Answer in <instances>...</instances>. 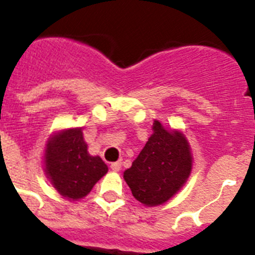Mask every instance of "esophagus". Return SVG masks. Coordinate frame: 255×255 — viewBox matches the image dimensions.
I'll return each mask as SVG.
<instances>
[{
	"instance_id": "34e87169",
	"label": "esophagus",
	"mask_w": 255,
	"mask_h": 255,
	"mask_svg": "<svg viewBox=\"0 0 255 255\" xmlns=\"http://www.w3.org/2000/svg\"><path fill=\"white\" fill-rule=\"evenodd\" d=\"M121 161H117V162H114V163H111V170L115 171V172H117V171H120L121 170Z\"/></svg>"
}]
</instances>
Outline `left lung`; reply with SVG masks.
<instances>
[{"mask_svg": "<svg viewBox=\"0 0 255 255\" xmlns=\"http://www.w3.org/2000/svg\"><path fill=\"white\" fill-rule=\"evenodd\" d=\"M191 171L190 147L180 131H168L159 121L141 152L124 172V179L136 200L159 206L176 194Z\"/></svg>", "mask_w": 255, "mask_h": 255, "instance_id": "1", "label": "left lung"}]
</instances>
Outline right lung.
<instances>
[{
	"instance_id": "obj_1",
	"label": "right lung",
	"mask_w": 255,
	"mask_h": 255,
	"mask_svg": "<svg viewBox=\"0 0 255 255\" xmlns=\"http://www.w3.org/2000/svg\"><path fill=\"white\" fill-rule=\"evenodd\" d=\"M44 163L52 185L69 199L85 197L108 171L101 157L88 153L82 129H70L55 135L47 144Z\"/></svg>"
}]
</instances>
